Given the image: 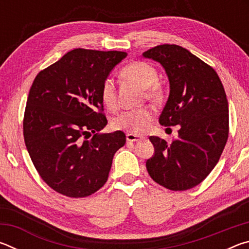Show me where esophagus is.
Segmentation results:
<instances>
[{"instance_id": "obj_1", "label": "esophagus", "mask_w": 249, "mask_h": 249, "mask_svg": "<svg viewBox=\"0 0 249 249\" xmlns=\"http://www.w3.org/2000/svg\"><path fill=\"white\" fill-rule=\"evenodd\" d=\"M142 136H140V135H136V134H132V133H128L126 134V141H127L128 142H138L142 140Z\"/></svg>"}]
</instances>
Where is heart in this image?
Here are the masks:
<instances>
[{
    "mask_svg": "<svg viewBox=\"0 0 249 249\" xmlns=\"http://www.w3.org/2000/svg\"><path fill=\"white\" fill-rule=\"evenodd\" d=\"M121 73L124 78L136 83L142 89H145V96L148 100L153 102H160L162 100L165 90L161 83L157 81V71L148 62H130L122 69ZM101 99L108 109H115L117 107L115 82L112 78H107L103 81L101 87ZM153 120L154 114L149 108L130 109L115 116L112 121V127L116 130L142 134L149 127Z\"/></svg>",
    "mask_w": 249,
    "mask_h": 249,
    "instance_id": "b5f03b06",
    "label": "heart"
}]
</instances>
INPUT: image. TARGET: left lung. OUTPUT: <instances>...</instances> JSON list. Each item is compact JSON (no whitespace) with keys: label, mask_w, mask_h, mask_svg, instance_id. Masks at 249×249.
Wrapping results in <instances>:
<instances>
[{"label":"left lung","mask_w":249,"mask_h":249,"mask_svg":"<svg viewBox=\"0 0 249 249\" xmlns=\"http://www.w3.org/2000/svg\"><path fill=\"white\" fill-rule=\"evenodd\" d=\"M142 56L159 62L169 79V98L159 123L180 128L171 142L149 137L155 154L146 161L147 171L169 190H188L213 170L229 138L224 88L212 67L181 46L159 45Z\"/></svg>","instance_id":"1"}]
</instances>
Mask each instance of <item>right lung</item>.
I'll return each mask as SVG.
<instances>
[{"label": "right lung", "mask_w": 249, "mask_h": 249, "mask_svg": "<svg viewBox=\"0 0 249 249\" xmlns=\"http://www.w3.org/2000/svg\"><path fill=\"white\" fill-rule=\"evenodd\" d=\"M126 56L73 49L34 80L23 121L25 145L41 179L60 195L84 197L98 191L125 145L121 130L99 132L107 124L101 87Z\"/></svg>", "instance_id": "obj_1"}]
</instances>
